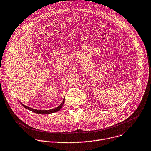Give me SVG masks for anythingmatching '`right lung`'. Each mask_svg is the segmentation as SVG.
Masks as SVG:
<instances>
[{
  "label": "right lung",
  "mask_w": 151,
  "mask_h": 151,
  "mask_svg": "<svg viewBox=\"0 0 151 151\" xmlns=\"http://www.w3.org/2000/svg\"><path fill=\"white\" fill-rule=\"evenodd\" d=\"M64 100H65V99L64 98L63 102H61V104L58 106L57 107L54 108V109H49V110H39V109H34V108H30V107H29V106H27L26 105H24V104H23L22 103H21V104L26 109L32 111L33 112H35V113H36V114H51V113H54V112H56L58 111H60L61 109V108H62L63 105H64Z\"/></svg>",
  "instance_id": "right-lung-1"
}]
</instances>
